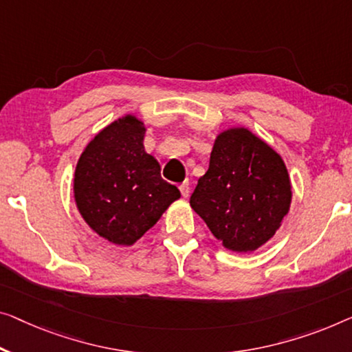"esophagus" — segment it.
Listing matches in <instances>:
<instances>
[{
  "instance_id": "34e87169",
  "label": "esophagus",
  "mask_w": 352,
  "mask_h": 352,
  "mask_svg": "<svg viewBox=\"0 0 352 352\" xmlns=\"http://www.w3.org/2000/svg\"><path fill=\"white\" fill-rule=\"evenodd\" d=\"M180 192H182L183 197L190 196V183H188V182L182 183V185H180Z\"/></svg>"
}]
</instances>
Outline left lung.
Wrapping results in <instances>:
<instances>
[{"instance_id":"left-lung-1","label":"left lung","mask_w":352,"mask_h":352,"mask_svg":"<svg viewBox=\"0 0 352 352\" xmlns=\"http://www.w3.org/2000/svg\"><path fill=\"white\" fill-rule=\"evenodd\" d=\"M285 161L246 128L218 134L190 204L224 248L250 253L274 237L291 207Z\"/></svg>"}]
</instances>
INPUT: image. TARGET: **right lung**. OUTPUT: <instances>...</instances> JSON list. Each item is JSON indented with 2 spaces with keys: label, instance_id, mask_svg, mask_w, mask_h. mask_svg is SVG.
I'll list each match as a JSON object with an SVG mask.
<instances>
[{
  "label": "right lung",
  "instance_id": "1",
  "mask_svg": "<svg viewBox=\"0 0 352 352\" xmlns=\"http://www.w3.org/2000/svg\"><path fill=\"white\" fill-rule=\"evenodd\" d=\"M144 138V123L124 115L94 135L76 166L78 212L110 243L134 245L180 197L177 186L161 178Z\"/></svg>",
  "mask_w": 352,
  "mask_h": 352
}]
</instances>
